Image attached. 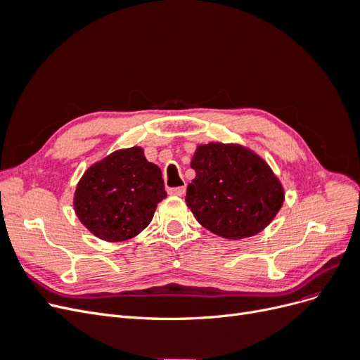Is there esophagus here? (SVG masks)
<instances>
[{"instance_id":"obj_1","label":"esophagus","mask_w":360,"mask_h":360,"mask_svg":"<svg viewBox=\"0 0 360 360\" xmlns=\"http://www.w3.org/2000/svg\"><path fill=\"white\" fill-rule=\"evenodd\" d=\"M184 192H186V188H184V186L168 189V193H169V195H176V197H181V195H184Z\"/></svg>"}]
</instances>
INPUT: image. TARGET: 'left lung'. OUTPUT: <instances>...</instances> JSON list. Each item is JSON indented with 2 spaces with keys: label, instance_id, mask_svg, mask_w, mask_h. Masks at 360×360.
I'll return each instance as SVG.
<instances>
[{
  "label": "left lung",
  "instance_id": "left-lung-1",
  "mask_svg": "<svg viewBox=\"0 0 360 360\" xmlns=\"http://www.w3.org/2000/svg\"><path fill=\"white\" fill-rule=\"evenodd\" d=\"M195 179L186 205L213 234L240 240L261 233L275 219L285 191L269 163L240 144L209 143L191 160Z\"/></svg>",
  "mask_w": 360,
  "mask_h": 360
}]
</instances>
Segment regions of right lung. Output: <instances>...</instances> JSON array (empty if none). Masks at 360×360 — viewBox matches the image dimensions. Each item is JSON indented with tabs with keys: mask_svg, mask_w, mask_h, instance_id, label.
I'll return each instance as SVG.
<instances>
[{
	"mask_svg": "<svg viewBox=\"0 0 360 360\" xmlns=\"http://www.w3.org/2000/svg\"><path fill=\"white\" fill-rule=\"evenodd\" d=\"M167 197L162 172L141 147L117 150L84 172L73 207L81 224L105 242H124L153 219Z\"/></svg>",
	"mask_w": 360,
	"mask_h": 360,
	"instance_id": "1",
	"label": "right lung"
}]
</instances>
